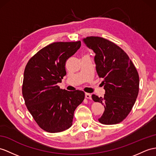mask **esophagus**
<instances>
[{
    "mask_svg": "<svg viewBox=\"0 0 156 156\" xmlns=\"http://www.w3.org/2000/svg\"><path fill=\"white\" fill-rule=\"evenodd\" d=\"M85 98H88V99H90V98H91V94L86 93H85Z\"/></svg>",
    "mask_w": 156,
    "mask_h": 156,
    "instance_id": "obj_1",
    "label": "esophagus"
}]
</instances>
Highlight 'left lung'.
Wrapping results in <instances>:
<instances>
[{
  "mask_svg": "<svg viewBox=\"0 0 156 156\" xmlns=\"http://www.w3.org/2000/svg\"><path fill=\"white\" fill-rule=\"evenodd\" d=\"M83 41L95 53L97 74L103 79L104 97L92 95L94 102L105 107L98 121L107 125L119 124L130 112L138 97L140 81L137 69L126 53L112 41L96 36L87 37Z\"/></svg>",
  "mask_w": 156,
  "mask_h": 156,
  "instance_id": "obj_1",
  "label": "left lung"
}]
</instances>
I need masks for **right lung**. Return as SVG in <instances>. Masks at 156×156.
<instances>
[{
  "label": "right lung",
  "mask_w": 156,
  "mask_h": 156,
  "mask_svg": "<svg viewBox=\"0 0 156 156\" xmlns=\"http://www.w3.org/2000/svg\"><path fill=\"white\" fill-rule=\"evenodd\" d=\"M80 41L54 42L32 56L24 69L22 95L33 119L44 130L63 132L70 128L74 111L85 93L57 85L66 75V63L81 47Z\"/></svg>",
  "instance_id": "obj_1"
}]
</instances>
